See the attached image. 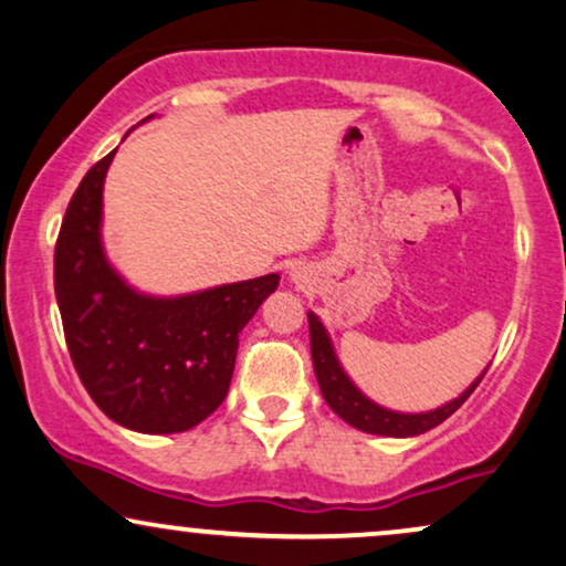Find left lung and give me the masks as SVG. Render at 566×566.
Segmentation results:
<instances>
[{"label": "left lung", "instance_id": "1", "mask_svg": "<svg viewBox=\"0 0 566 566\" xmlns=\"http://www.w3.org/2000/svg\"><path fill=\"white\" fill-rule=\"evenodd\" d=\"M310 340H312V361H315V375L323 390L327 407H331L340 420H346L352 428L373 432V436H390V438H407V436H420V432L436 428L443 420L457 411L462 403L470 399L472 390L478 388V382L483 380V375L464 390L459 399L446 403V407L436 411H424V415H399V411H388L378 407L361 396L357 386L346 378V373L340 369L336 354H333L331 338H327L325 327L319 319L310 312Z\"/></svg>", "mask_w": 566, "mask_h": 566}]
</instances>
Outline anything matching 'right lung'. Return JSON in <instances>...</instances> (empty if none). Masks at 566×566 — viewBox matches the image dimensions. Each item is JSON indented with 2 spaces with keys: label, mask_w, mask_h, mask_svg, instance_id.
I'll return each instance as SVG.
<instances>
[{
  "label": "right lung",
  "mask_w": 566,
  "mask_h": 566,
  "mask_svg": "<svg viewBox=\"0 0 566 566\" xmlns=\"http://www.w3.org/2000/svg\"><path fill=\"white\" fill-rule=\"evenodd\" d=\"M115 151L83 176L54 247V296L75 373L109 420L136 432H184L228 396L239 333L277 275L201 294L151 298L104 260L102 186Z\"/></svg>",
  "instance_id": "right-lung-1"
}]
</instances>
